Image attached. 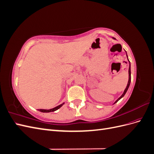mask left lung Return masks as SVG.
<instances>
[{
    "instance_id": "left-lung-1",
    "label": "left lung",
    "mask_w": 154,
    "mask_h": 154,
    "mask_svg": "<svg viewBox=\"0 0 154 154\" xmlns=\"http://www.w3.org/2000/svg\"><path fill=\"white\" fill-rule=\"evenodd\" d=\"M112 38H113V39H114V40H116V38H113V37H112ZM126 54H127V52H126ZM127 59H128V62H129V69H128V83H127V87H126V88H125V91H124V92H123V94H122V96H121L119 97V98L114 102V104H115L116 103H117V102H118L120 99H122V97L125 96V94H126V92H127V91H128V87H129L130 84V82H131V70H130V62L129 60H128V58L127 54Z\"/></svg>"
}]
</instances>
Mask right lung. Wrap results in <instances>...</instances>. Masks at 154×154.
I'll list each match as a JSON object with an SVG mask.
<instances>
[{
	"label": "right lung",
	"mask_w": 154,
	"mask_h": 154,
	"mask_svg": "<svg viewBox=\"0 0 154 154\" xmlns=\"http://www.w3.org/2000/svg\"><path fill=\"white\" fill-rule=\"evenodd\" d=\"M63 104H64V103L60 104V105L56 106V107H54V108H53V109H38V110L41 112H54V111H56L57 110L59 109L60 107L62 106V105Z\"/></svg>",
	"instance_id": "1"
}]
</instances>
